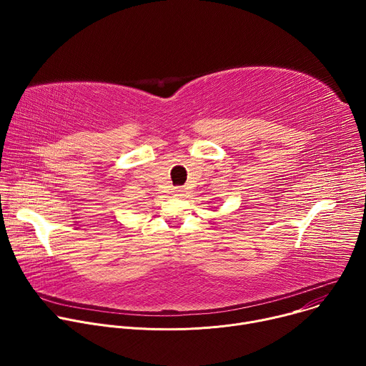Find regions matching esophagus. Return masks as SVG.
Masks as SVG:
<instances>
[{
	"mask_svg": "<svg viewBox=\"0 0 366 366\" xmlns=\"http://www.w3.org/2000/svg\"><path fill=\"white\" fill-rule=\"evenodd\" d=\"M174 192H175V195H177V197H181V194L184 192V189H182L181 187H177V188L174 189Z\"/></svg>",
	"mask_w": 366,
	"mask_h": 366,
	"instance_id": "34e87169",
	"label": "esophagus"
}]
</instances>
